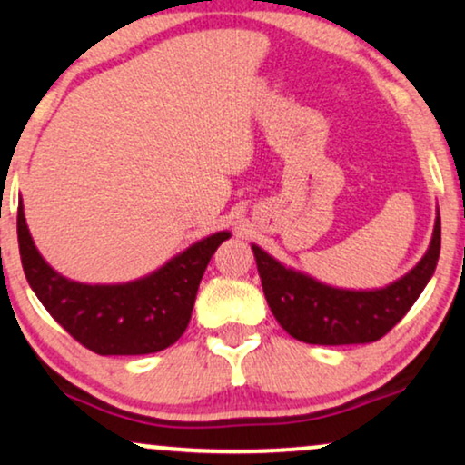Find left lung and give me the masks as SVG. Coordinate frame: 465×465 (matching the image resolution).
Masks as SVG:
<instances>
[{
	"instance_id": "obj_1",
	"label": "left lung",
	"mask_w": 465,
	"mask_h": 465,
	"mask_svg": "<svg viewBox=\"0 0 465 465\" xmlns=\"http://www.w3.org/2000/svg\"><path fill=\"white\" fill-rule=\"evenodd\" d=\"M268 307L283 331L313 345L373 343L401 322L425 290L440 257V216L425 257L397 283L375 292H348L293 272L252 246Z\"/></svg>"
}]
</instances>
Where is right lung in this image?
<instances>
[{"instance_id":"right-lung-1","label":"right lung","mask_w":465,"mask_h":465,"mask_svg":"<svg viewBox=\"0 0 465 465\" xmlns=\"http://www.w3.org/2000/svg\"><path fill=\"white\" fill-rule=\"evenodd\" d=\"M21 263L53 320L87 350L101 356L154 354L189 326L202 276L227 232L193 244L167 266L126 285H84L45 263L29 236L25 214H16Z\"/></svg>"}]
</instances>
